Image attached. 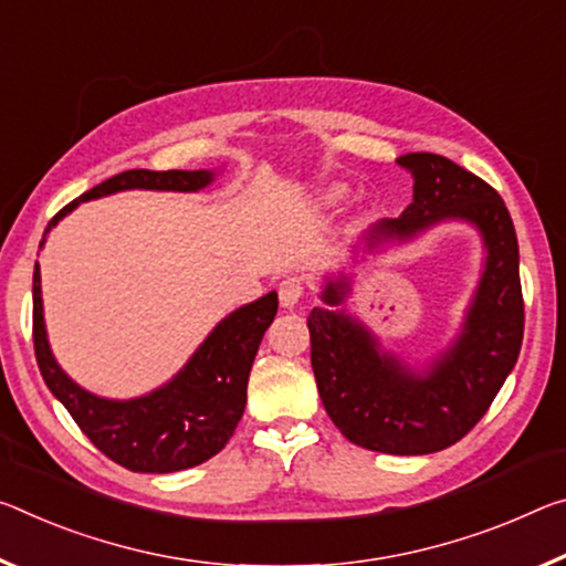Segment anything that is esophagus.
Returning <instances> with one entry per match:
<instances>
[{
  "mask_svg": "<svg viewBox=\"0 0 566 566\" xmlns=\"http://www.w3.org/2000/svg\"><path fill=\"white\" fill-rule=\"evenodd\" d=\"M304 290H307V286H304L302 276H297V274L284 276V280L280 282V302H282V307H286V310L297 307V302L304 297Z\"/></svg>",
  "mask_w": 566,
  "mask_h": 566,
  "instance_id": "34e87169",
  "label": "esophagus"
}]
</instances>
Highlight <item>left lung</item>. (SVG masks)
<instances>
[{"mask_svg":"<svg viewBox=\"0 0 566 566\" xmlns=\"http://www.w3.org/2000/svg\"><path fill=\"white\" fill-rule=\"evenodd\" d=\"M398 166L412 176V203L398 219L373 223L353 259L406 244L438 223H469L486 256L461 329L433 360L410 365L349 315L347 272L325 276V307L310 312L307 327L322 406L339 433L367 451L426 455L461 441L514 370L524 337L518 241L506 203L471 170L436 154L400 156Z\"/></svg>","mask_w":566,"mask_h":566,"instance_id":"left-lung-1","label":"left lung"}]
</instances>
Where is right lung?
Instances as JSON below:
<instances>
[{
    "mask_svg": "<svg viewBox=\"0 0 566 566\" xmlns=\"http://www.w3.org/2000/svg\"><path fill=\"white\" fill-rule=\"evenodd\" d=\"M217 170H123L101 186L90 188L80 199L67 203L48 223L44 239L80 203L103 199L118 191H178L196 193L211 186ZM280 307L276 292L223 317L188 363L174 378L146 396L115 400L85 390L62 370L52 355L48 327H44L40 264L32 276V337L34 355L52 396L67 408L80 430L107 459L138 473H174L193 469L217 455L244 416L247 382L256 349L266 327Z\"/></svg>",
    "mask_w": 566,
    "mask_h": 566,
    "instance_id": "obj_1",
    "label": "right lung"
}]
</instances>
